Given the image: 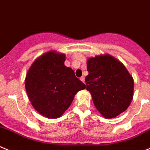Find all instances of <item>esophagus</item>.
Listing matches in <instances>:
<instances>
[{
  "label": "esophagus",
  "instance_id": "obj_1",
  "mask_svg": "<svg viewBox=\"0 0 150 150\" xmlns=\"http://www.w3.org/2000/svg\"><path fill=\"white\" fill-rule=\"evenodd\" d=\"M80 80L82 81V82H85V76H82V77H80Z\"/></svg>",
  "mask_w": 150,
  "mask_h": 150
}]
</instances>
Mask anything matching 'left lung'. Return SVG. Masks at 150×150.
<instances>
[{"label":"left lung","instance_id":"left-lung-1","mask_svg":"<svg viewBox=\"0 0 150 150\" xmlns=\"http://www.w3.org/2000/svg\"><path fill=\"white\" fill-rule=\"evenodd\" d=\"M86 88L105 119L125 112L133 98L134 80L123 63L111 55H96L87 60Z\"/></svg>","mask_w":150,"mask_h":150}]
</instances>
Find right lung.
Returning <instances> with one entry per match:
<instances>
[{
    "mask_svg": "<svg viewBox=\"0 0 150 150\" xmlns=\"http://www.w3.org/2000/svg\"><path fill=\"white\" fill-rule=\"evenodd\" d=\"M65 54L49 51L38 57L30 66L25 88L31 105L48 119L62 116L74 96L86 86L64 64Z\"/></svg>",
    "mask_w": 150,
    "mask_h": 150,
    "instance_id": "right-lung-1",
    "label": "right lung"
}]
</instances>
